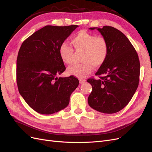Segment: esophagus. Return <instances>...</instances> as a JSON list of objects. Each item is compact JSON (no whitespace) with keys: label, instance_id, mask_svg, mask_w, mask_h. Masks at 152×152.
Returning a JSON list of instances; mask_svg holds the SVG:
<instances>
[{"label":"esophagus","instance_id":"esophagus-1","mask_svg":"<svg viewBox=\"0 0 152 152\" xmlns=\"http://www.w3.org/2000/svg\"><path fill=\"white\" fill-rule=\"evenodd\" d=\"M80 84H83V83H84L85 81H86V80H83V79H80Z\"/></svg>","mask_w":152,"mask_h":152}]
</instances>
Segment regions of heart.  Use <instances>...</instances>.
Instances as JSON below:
<instances>
[{
  "label": "heart",
  "instance_id": "b5f03b06",
  "mask_svg": "<svg viewBox=\"0 0 152 152\" xmlns=\"http://www.w3.org/2000/svg\"><path fill=\"white\" fill-rule=\"evenodd\" d=\"M71 42L76 51H83L82 61L84 63L69 66L67 69L69 75L84 77L91 73L94 66H100L106 60L109 44L104 37L96 36L85 30H81L72 38ZM59 53L64 63H72L74 50L70 45L66 42L62 43L59 48Z\"/></svg>",
  "mask_w": 152,
  "mask_h": 152
}]
</instances>
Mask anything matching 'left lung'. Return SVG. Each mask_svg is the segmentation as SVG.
<instances>
[{
    "label": "left lung",
    "instance_id": "1",
    "mask_svg": "<svg viewBox=\"0 0 152 152\" xmlns=\"http://www.w3.org/2000/svg\"><path fill=\"white\" fill-rule=\"evenodd\" d=\"M97 29L109 44L108 55L96 73L89 78L92 90L88 97L89 106L104 114H114L129 104L138 88L140 64L138 56L122 32L110 26Z\"/></svg>",
    "mask_w": 152,
    "mask_h": 152
}]
</instances>
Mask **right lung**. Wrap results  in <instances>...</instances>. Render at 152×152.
<instances>
[{"instance_id":"right-lung-1","label":"right lung","mask_w":152,"mask_h":152,"mask_svg":"<svg viewBox=\"0 0 152 152\" xmlns=\"http://www.w3.org/2000/svg\"><path fill=\"white\" fill-rule=\"evenodd\" d=\"M78 25H47L22 43L17 60L19 93L29 106L42 114H52L68 106L78 86L73 76L58 77L66 67L59 48Z\"/></svg>"}]
</instances>
